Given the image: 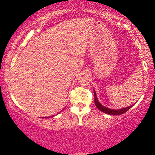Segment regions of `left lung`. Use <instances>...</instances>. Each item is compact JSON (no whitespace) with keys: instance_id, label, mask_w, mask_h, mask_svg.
Returning <instances> with one entry per match:
<instances>
[{"instance_id":"left-lung-1","label":"left lung","mask_w":155,"mask_h":155,"mask_svg":"<svg viewBox=\"0 0 155 155\" xmlns=\"http://www.w3.org/2000/svg\"><path fill=\"white\" fill-rule=\"evenodd\" d=\"M94 94H95V104L96 107L98 108L101 111L104 112L105 114H108L110 115H120L124 113V112L127 111L128 110L132 107V106H127L126 108H120V109H111V108H109L108 107H106V106H103L102 104L99 102L98 100H97V95H96V92L95 90H94Z\"/></svg>"}]
</instances>
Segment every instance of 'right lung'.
<instances>
[{
	"instance_id": "right-lung-1",
	"label": "right lung",
	"mask_w": 155,
	"mask_h": 155,
	"mask_svg": "<svg viewBox=\"0 0 155 155\" xmlns=\"http://www.w3.org/2000/svg\"><path fill=\"white\" fill-rule=\"evenodd\" d=\"M54 116H55V115H53V116H51V117H44V118H49V117H53Z\"/></svg>"
}]
</instances>
